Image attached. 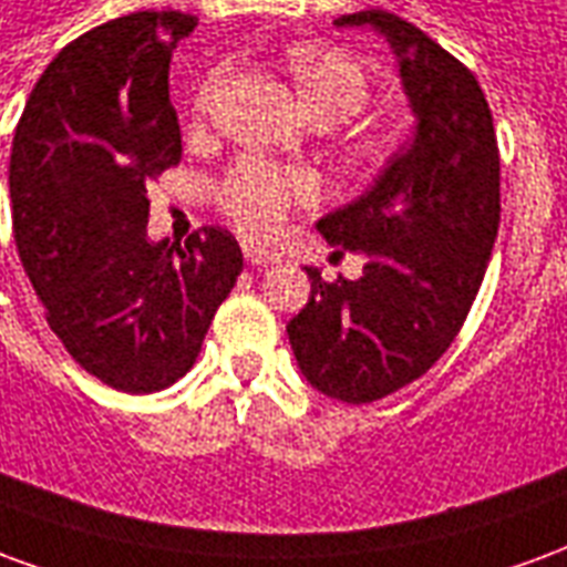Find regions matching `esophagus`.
Listing matches in <instances>:
<instances>
[{"label":"esophagus","mask_w":567,"mask_h":567,"mask_svg":"<svg viewBox=\"0 0 567 567\" xmlns=\"http://www.w3.org/2000/svg\"><path fill=\"white\" fill-rule=\"evenodd\" d=\"M243 255H246V260L251 264V267H267V264H276V260H279L276 251L255 246V243H246V246H243Z\"/></svg>","instance_id":"1"}]
</instances>
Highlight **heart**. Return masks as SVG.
Masks as SVG:
<instances>
[{"label":"heart","instance_id":"obj_1","mask_svg":"<svg viewBox=\"0 0 567 567\" xmlns=\"http://www.w3.org/2000/svg\"><path fill=\"white\" fill-rule=\"evenodd\" d=\"M291 79L312 121L333 124L355 115L368 100V75L358 60L343 51L309 44L291 54ZM227 69H212L197 91V112L209 115L221 91ZM312 197V182L300 173H279L267 163L246 161L224 178L218 190L224 215L248 236H272L297 203Z\"/></svg>","mask_w":567,"mask_h":567}]
</instances>
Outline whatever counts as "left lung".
I'll list each match as a JSON object with an SVG mask.
<instances>
[{
    "mask_svg": "<svg viewBox=\"0 0 567 567\" xmlns=\"http://www.w3.org/2000/svg\"><path fill=\"white\" fill-rule=\"evenodd\" d=\"M333 27L389 42L416 127L361 197L316 221L368 264L340 282L303 267L312 291L288 340L316 392L370 404L419 380L462 331L498 236L501 161L474 72L425 32L377 8Z\"/></svg>",
    "mask_w": 567,
    "mask_h": 567,
    "instance_id": "left-lung-1",
    "label": "left lung"
}]
</instances>
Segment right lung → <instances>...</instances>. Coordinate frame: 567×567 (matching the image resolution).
<instances>
[{
  "mask_svg": "<svg viewBox=\"0 0 567 567\" xmlns=\"http://www.w3.org/2000/svg\"><path fill=\"white\" fill-rule=\"evenodd\" d=\"M197 27L136 11L66 44L11 142V221L23 270L66 352L117 392H161L197 361L243 270L221 227L148 236V182L182 161L169 60Z\"/></svg>",
  "mask_w": 567,
  "mask_h": 567,
  "instance_id": "1",
  "label": "right lung"
}]
</instances>
